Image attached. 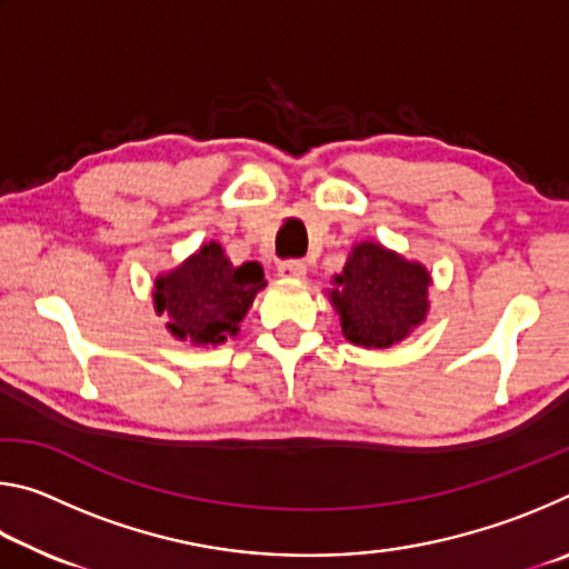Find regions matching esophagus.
<instances>
[{
	"label": "esophagus",
	"instance_id": "34e87169",
	"mask_svg": "<svg viewBox=\"0 0 569 569\" xmlns=\"http://www.w3.org/2000/svg\"><path fill=\"white\" fill-rule=\"evenodd\" d=\"M278 273L283 278H306V263L303 261H283L278 266Z\"/></svg>",
	"mask_w": 569,
	"mask_h": 569
}]
</instances>
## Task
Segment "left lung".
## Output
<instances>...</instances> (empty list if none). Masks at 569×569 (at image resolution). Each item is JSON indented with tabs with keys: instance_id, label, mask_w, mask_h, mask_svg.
<instances>
[{
	"instance_id": "8db88e82",
	"label": "left lung",
	"mask_w": 569,
	"mask_h": 569,
	"mask_svg": "<svg viewBox=\"0 0 569 569\" xmlns=\"http://www.w3.org/2000/svg\"><path fill=\"white\" fill-rule=\"evenodd\" d=\"M431 276L417 261L381 243H356L329 298L341 316L346 339L363 349H389L423 323Z\"/></svg>"
}]
</instances>
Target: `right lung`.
I'll return each instance as SVG.
<instances>
[{
    "label": "right lung",
    "instance_id": "obj_1",
    "mask_svg": "<svg viewBox=\"0 0 569 569\" xmlns=\"http://www.w3.org/2000/svg\"><path fill=\"white\" fill-rule=\"evenodd\" d=\"M261 288H266L261 263L233 266L220 243L210 240L158 278L152 301L158 313H168L166 326L176 339L218 346L238 333V323Z\"/></svg>",
    "mask_w": 569,
    "mask_h": 569
}]
</instances>
